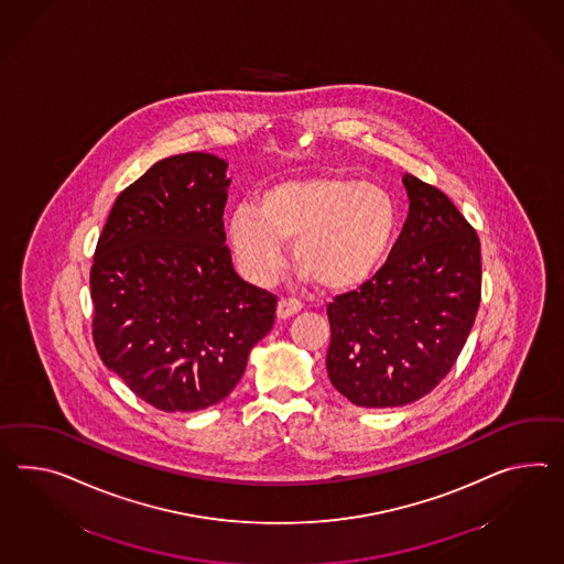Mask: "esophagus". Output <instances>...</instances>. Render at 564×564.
<instances>
[{
	"label": "esophagus",
	"mask_w": 564,
	"mask_h": 564,
	"mask_svg": "<svg viewBox=\"0 0 564 564\" xmlns=\"http://www.w3.org/2000/svg\"><path fill=\"white\" fill-rule=\"evenodd\" d=\"M303 303L297 300H289V297H281L276 303V317L279 319H288V317L295 316L302 310Z\"/></svg>",
	"instance_id": "34e87169"
}]
</instances>
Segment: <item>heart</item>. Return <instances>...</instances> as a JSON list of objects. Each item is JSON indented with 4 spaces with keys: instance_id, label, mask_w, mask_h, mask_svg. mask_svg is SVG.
<instances>
[{
    "instance_id": "obj_1",
    "label": "heart",
    "mask_w": 564,
    "mask_h": 564,
    "mask_svg": "<svg viewBox=\"0 0 564 564\" xmlns=\"http://www.w3.org/2000/svg\"><path fill=\"white\" fill-rule=\"evenodd\" d=\"M395 230L398 204L383 185L336 173L281 181L228 220L234 254L254 281H271L283 264V242H293L297 267L332 291L369 281Z\"/></svg>"
}]
</instances>
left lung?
Wrapping results in <instances>:
<instances>
[{"mask_svg":"<svg viewBox=\"0 0 564 564\" xmlns=\"http://www.w3.org/2000/svg\"><path fill=\"white\" fill-rule=\"evenodd\" d=\"M410 214L389 259L328 305L332 384L360 408H399L453 369L481 303V242L446 193L405 173Z\"/></svg>","mask_w":564,"mask_h":564,"instance_id":"8db88e82","label":"left lung"}]
</instances>
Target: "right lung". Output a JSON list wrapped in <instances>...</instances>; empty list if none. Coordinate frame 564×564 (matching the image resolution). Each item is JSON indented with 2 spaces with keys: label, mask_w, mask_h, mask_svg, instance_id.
I'll return each mask as SVG.
<instances>
[{
  "label": "right lung",
  "mask_w": 564,
  "mask_h": 564,
  "mask_svg": "<svg viewBox=\"0 0 564 564\" xmlns=\"http://www.w3.org/2000/svg\"><path fill=\"white\" fill-rule=\"evenodd\" d=\"M226 166L209 152L154 163L118 195L97 240V355L163 412L228 398L275 324V295L240 279L226 247Z\"/></svg>",
  "instance_id": "add662e5"
}]
</instances>
